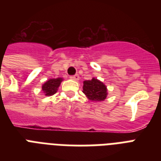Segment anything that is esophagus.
<instances>
[{"label":"esophagus","instance_id":"obj_1","mask_svg":"<svg viewBox=\"0 0 161 161\" xmlns=\"http://www.w3.org/2000/svg\"><path fill=\"white\" fill-rule=\"evenodd\" d=\"M71 79H73V80H75V81H78L79 79V76L78 74H76V75H73V76H71L70 77Z\"/></svg>","mask_w":161,"mask_h":161}]
</instances>
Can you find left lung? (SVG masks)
Returning <instances> with one entry per match:
<instances>
[{"instance_id": "1", "label": "left lung", "mask_w": 161, "mask_h": 161, "mask_svg": "<svg viewBox=\"0 0 161 161\" xmlns=\"http://www.w3.org/2000/svg\"><path fill=\"white\" fill-rule=\"evenodd\" d=\"M83 93L91 101H103L108 95L107 87L103 83L95 78L83 82Z\"/></svg>"}]
</instances>
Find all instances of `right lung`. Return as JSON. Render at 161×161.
Wrapping results in <instances>:
<instances>
[{
	"mask_svg": "<svg viewBox=\"0 0 161 161\" xmlns=\"http://www.w3.org/2000/svg\"><path fill=\"white\" fill-rule=\"evenodd\" d=\"M62 81H63L62 78H51V79H49V80L47 81L46 83L42 84V90L45 93L46 96L53 95L54 93H57Z\"/></svg>",
	"mask_w": 161,
	"mask_h": 161,
	"instance_id": "obj_1",
	"label": "right lung"
}]
</instances>
